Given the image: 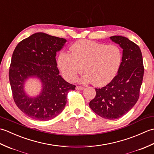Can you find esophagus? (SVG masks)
<instances>
[{
  "instance_id": "1",
  "label": "esophagus",
  "mask_w": 154,
  "mask_h": 154,
  "mask_svg": "<svg viewBox=\"0 0 154 154\" xmlns=\"http://www.w3.org/2000/svg\"><path fill=\"white\" fill-rule=\"evenodd\" d=\"M76 89L77 90H79V91H82L84 89V87H81V86H77L76 87Z\"/></svg>"
}]
</instances>
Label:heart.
I'll list each match as a JSON object with an SVG mask.
<instances>
[{
  "label": "heart",
  "mask_w": 154,
  "mask_h": 154,
  "mask_svg": "<svg viewBox=\"0 0 154 154\" xmlns=\"http://www.w3.org/2000/svg\"><path fill=\"white\" fill-rule=\"evenodd\" d=\"M71 54L61 52L58 65L67 80L74 81L82 73L83 83L103 86L116 76L122 62V51L116 45H106L89 40L75 42Z\"/></svg>",
  "instance_id": "b5f03b06"
}]
</instances>
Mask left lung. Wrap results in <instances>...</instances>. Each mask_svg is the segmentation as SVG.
<instances>
[{
    "label": "left lung",
    "instance_id": "left-lung-1",
    "mask_svg": "<svg viewBox=\"0 0 154 154\" xmlns=\"http://www.w3.org/2000/svg\"><path fill=\"white\" fill-rule=\"evenodd\" d=\"M110 38L122 48V62L114 79L105 87L95 89L96 96L89 106L100 117L114 120L126 114L138 101L144 67L138 45L120 35Z\"/></svg>",
    "mask_w": 154,
    "mask_h": 154
}]
</instances>
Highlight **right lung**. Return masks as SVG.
<instances>
[{
    "label": "right lung",
    "mask_w": 154,
    "mask_h": 154,
    "mask_svg": "<svg viewBox=\"0 0 154 154\" xmlns=\"http://www.w3.org/2000/svg\"><path fill=\"white\" fill-rule=\"evenodd\" d=\"M67 40L38 32L22 40L13 52L9 68V81L13 99L18 109L32 119H54L64 109L67 94L75 85L60 75L55 56ZM38 77L42 83L38 96L28 97L23 84L29 77Z\"/></svg>",
    "instance_id": "1"
}]
</instances>
